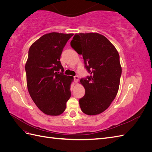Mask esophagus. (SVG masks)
<instances>
[{"instance_id": "34e87169", "label": "esophagus", "mask_w": 152, "mask_h": 152, "mask_svg": "<svg viewBox=\"0 0 152 152\" xmlns=\"http://www.w3.org/2000/svg\"><path fill=\"white\" fill-rule=\"evenodd\" d=\"M79 77H78L77 75L75 76V77H74V82H77V81L79 80Z\"/></svg>"}]
</instances>
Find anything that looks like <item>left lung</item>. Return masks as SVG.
<instances>
[{"label":"left lung","instance_id":"8db88e82","mask_svg":"<svg viewBox=\"0 0 152 152\" xmlns=\"http://www.w3.org/2000/svg\"><path fill=\"white\" fill-rule=\"evenodd\" d=\"M70 45L82 55L91 74L80 80L86 91L79 99L80 107L89 115L99 114L109 107L118 93L122 74L118 53L104 36L98 33L76 34Z\"/></svg>","mask_w":152,"mask_h":152}]
</instances>
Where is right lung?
<instances>
[{
    "label": "right lung",
    "instance_id": "right-lung-1",
    "mask_svg": "<svg viewBox=\"0 0 152 152\" xmlns=\"http://www.w3.org/2000/svg\"><path fill=\"white\" fill-rule=\"evenodd\" d=\"M73 34H46L32 44L25 65L26 84L32 100L41 111L56 116L65 110L73 78L64 75L60 57Z\"/></svg>",
    "mask_w": 152,
    "mask_h": 152
}]
</instances>
